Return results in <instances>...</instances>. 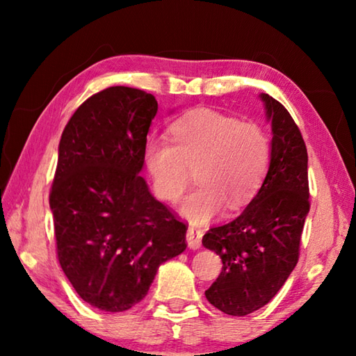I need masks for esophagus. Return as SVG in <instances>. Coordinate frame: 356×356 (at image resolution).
Wrapping results in <instances>:
<instances>
[{"label": "esophagus", "instance_id": "obj_1", "mask_svg": "<svg viewBox=\"0 0 356 356\" xmlns=\"http://www.w3.org/2000/svg\"><path fill=\"white\" fill-rule=\"evenodd\" d=\"M201 242H202V231L196 227H188L186 231V243L191 250H200L201 248Z\"/></svg>", "mask_w": 356, "mask_h": 356}]
</instances>
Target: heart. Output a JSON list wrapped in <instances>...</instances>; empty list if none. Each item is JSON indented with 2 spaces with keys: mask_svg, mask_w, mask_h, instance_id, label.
I'll return each instance as SVG.
<instances>
[{
  "mask_svg": "<svg viewBox=\"0 0 356 356\" xmlns=\"http://www.w3.org/2000/svg\"><path fill=\"white\" fill-rule=\"evenodd\" d=\"M171 138H154L144 163L155 195L174 202L196 170L197 188L179 212L191 225H206L222 210L248 204L261 188L272 159V141L262 125L207 108L193 110L171 125Z\"/></svg>",
  "mask_w": 356,
  "mask_h": 356,
  "instance_id": "b5f03b06",
  "label": "heart"
}]
</instances>
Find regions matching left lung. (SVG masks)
<instances>
[{
  "instance_id": "8db88e82",
  "label": "left lung",
  "mask_w": 356,
  "mask_h": 356,
  "mask_svg": "<svg viewBox=\"0 0 356 356\" xmlns=\"http://www.w3.org/2000/svg\"><path fill=\"white\" fill-rule=\"evenodd\" d=\"M272 124V159L261 188L236 220L212 227L202 245L222 268L206 298L229 316L262 308L298 262L300 238L309 212L308 152L297 124L278 100L259 95Z\"/></svg>"
}]
</instances>
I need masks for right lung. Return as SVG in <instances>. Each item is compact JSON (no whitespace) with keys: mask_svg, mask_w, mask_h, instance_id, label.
<instances>
[{"mask_svg":"<svg viewBox=\"0 0 356 356\" xmlns=\"http://www.w3.org/2000/svg\"><path fill=\"white\" fill-rule=\"evenodd\" d=\"M156 110L152 94L108 88L78 106L59 141L50 191L58 259L100 311L140 303L160 265L186 248V226L140 176Z\"/></svg>","mask_w":356,"mask_h":356,"instance_id":"add662e5","label":"right lung"}]
</instances>
